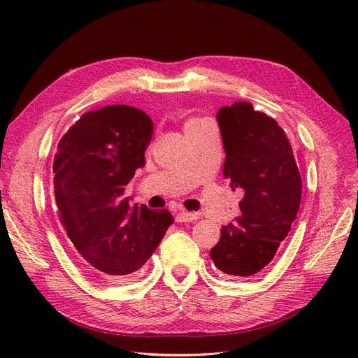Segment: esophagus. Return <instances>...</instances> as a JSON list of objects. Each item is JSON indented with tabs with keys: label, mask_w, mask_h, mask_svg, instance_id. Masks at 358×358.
I'll return each instance as SVG.
<instances>
[{
	"label": "esophagus",
	"mask_w": 358,
	"mask_h": 358,
	"mask_svg": "<svg viewBox=\"0 0 358 358\" xmlns=\"http://www.w3.org/2000/svg\"><path fill=\"white\" fill-rule=\"evenodd\" d=\"M175 220H177L178 223L194 222V220H196V215H195V214H192V212H187V210L180 209V210L177 212V215H175Z\"/></svg>",
	"instance_id": "34e87169"
}]
</instances>
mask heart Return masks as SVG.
Returning <instances> with one entry per match:
<instances>
[{
    "instance_id": "b5f03b06",
    "label": "heart",
    "mask_w": 358,
    "mask_h": 358,
    "mask_svg": "<svg viewBox=\"0 0 358 358\" xmlns=\"http://www.w3.org/2000/svg\"><path fill=\"white\" fill-rule=\"evenodd\" d=\"M191 121H195V120H191ZM191 121H189V123H191Z\"/></svg>"
}]
</instances>
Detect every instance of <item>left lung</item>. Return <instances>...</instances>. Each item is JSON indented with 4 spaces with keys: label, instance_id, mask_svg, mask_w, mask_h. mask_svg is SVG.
Instances as JSON below:
<instances>
[{
    "label": "left lung",
    "instance_id": "obj_1",
    "mask_svg": "<svg viewBox=\"0 0 358 358\" xmlns=\"http://www.w3.org/2000/svg\"><path fill=\"white\" fill-rule=\"evenodd\" d=\"M217 121L226 152L223 173L241 200L240 215L222 227L210 258L226 275L252 277L271 263L291 231L301 177L283 129L250 103L224 106Z\"/></svg>",
    "mask_w": 358,
    "mask_h": 358
}]
</instances>
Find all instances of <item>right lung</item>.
<instances>
[{
  "label": "right lung",
  "instance_id": "add662e5",
  "mask_svg": "<svg viewBox=\"0 0 358 358\" xmlns=\"http://www.w3.org/2000/svg\"><path fill=\"white\" fill-rule=\"evenodd\" d=\"M154 135L146 112L106 106L85 113L58 143L53 189L67 237L89 273L123 278L146 263L173 223L169 210L129 204L124 186L146 164Z\"/></svg>",
  "mask_w": 358,
  "mask_h": 358
}]
</instances>
